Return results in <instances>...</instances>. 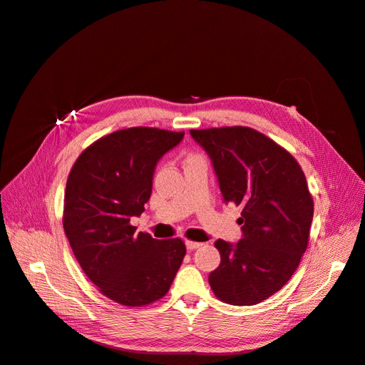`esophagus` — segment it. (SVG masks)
Masks as SVG:
<instances>
[{"mask_svg": "<svg viewBox=\"0 0 365 365\" xmlns=\"http://www.w3.org/2000/svg\"><path fill=\"white\" fill-rule=\"evenodd\" d=\"M185 245L188 250H196L199 249V247L202 245V242H197V241H185Z\"/></svg>", "mask_w": 365, "mask_h": 365, "instance_id": "34e87169", "label": "esophagus"}]
</instances>
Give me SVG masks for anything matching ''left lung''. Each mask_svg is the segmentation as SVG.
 <instances>
[{"label":"left lung","mask_w":365,"mask_h":365,"mask_svg":"<svg viewBox=\"0 0 365 365\" xmlns=\"http://www.w3.org/2000/svg\"><path fill=\"white\" fill-rule=\"evenodd\" d=\"M205 150L225 203L241 207L242 238L217 240L222 262L208 282L232 305H255L274 295L297 271L309 244L313 199L297 160L249 127L190 130Z\"/></svg>","instance_id":"left-lung-1"}]
</instances>
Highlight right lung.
Here are the masks:
<instances>
[{
	"mask_svg": "<svg viewBox=\"0 0 365 365\" xmlns=\"http://www.w3.org/2000/svg\"><path fill=\"white\" fill-rule=\"evenodd\" d=\"M182 138L118 130L90 145L68 173L63 226L73 255L101 294L127 307L163 298L185 256L180 238L154 240L130 223L150 200L158 160Z\"/></svg>",
	"mask_w": 365,
	"mask_h": 365,
	"instance_id": "1",
	"label": "right lung"
}]
</instances>
